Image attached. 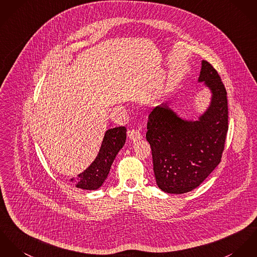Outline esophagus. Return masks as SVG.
<instances>
[{
    "mask_svg": "<svg viewBox=\"0 0 257 257\" xmlns=\"http://www.w3.org/2000/svg\"><path fill=\"white\" fill-rule=\"evenodd\" d=\"M128 137L131 139L133 142H137L139 140L143 138L142 134L136 129H130L128 130Z\"/></svg>",
    "mask_w": 257,
    "mask_h": 257,
    "instance_id": "obj_1",
    "label": "esophagus"
}]
</instances>
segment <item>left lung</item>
Segmentation results:
<instances>
[{"mask_svg": "<svg viewBox=\"0 0 257 257\" xmlns=\"http://www.w3.org/2000/svg\"><path fill=\"white\" fill-rule=\"evenodd\" d=\"M198 82L211 92L207 109L198 120H185L167 103L149 115L146 138L151 145L158 188L185 194L198 187L222 158L228 131L227 92L214 67L201 61Z\"/></svg>", "mask_w": 257, "mask_h": 257, "instance_id": "8db88e82", "label": "left lung"}]
</instances>
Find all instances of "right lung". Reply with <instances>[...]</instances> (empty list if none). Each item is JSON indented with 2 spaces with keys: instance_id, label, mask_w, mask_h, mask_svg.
<instances>
[{
  "instance_id": "right-lung-1",
  "label": "right lung",
  "mask_w": 257,
  "mask_h": 257,
  "mask_svg": "<svg viewBox=\"0 0 257 257\" xmlns=\"http://www.w3.org/2000/svg\"><path fill=\"white\" fill-rule=\"evenodd\" d=\"M126 128L124 126L108 129L102 140L99 154L91 165L80 173L75 181L76 188L82 190H98L109 173L111 164L126 141Z\"/></svg>"
}]
</instances>
